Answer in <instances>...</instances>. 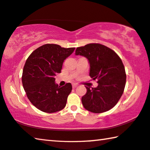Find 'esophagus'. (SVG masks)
Instances as JSON below:
<instances>
[{"label":"esophagus","instance_id":"1","mask_svg":"<svg viewBox=\"0 0 150 150\" xmlns=\"http://www.w3.org/2000/svg\"><path fill=\"white\" fill-rule=\"evenodd\" d=\"M72 86H73V88H76V87H77L78 85H77V84H73Z\"/></svg>","mask_w":150,"mask_h":150}]
</instances>
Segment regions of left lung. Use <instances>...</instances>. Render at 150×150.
<instances>
[{
	"instance_id": "8db88e82",
	"label": "left lung",
	"mask_w": 150,
	"mask_h": 150,
	"mask_svg": "<svg viewBox=\"0 0 150 150\" xmlns=\"http://www.w3.org/2000/svg\"><path fill=\"white\" fill-rule=\"evenodd\" d=\"M75 55L87 58L90 77L98 80L96 87H86L87 93L81 98L84 108L93 113L110 110L120 100L126 85V72L121 59L113 50L99 44L79 47Z\"/></svg>"
}]
</instances>
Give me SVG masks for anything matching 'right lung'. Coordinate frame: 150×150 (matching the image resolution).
<instances>
[{
  "label": "right lung",
  "instance_id": "1",
  "mask_svg": "<svg viewBox=\"0 0 150 150\" xmlns=\"http://www.w3.org/2000/svg\"><path fill=\"white\" fill-rule=\"evenodd\" d=\"M75 49L47 44L37 48L27 59L22 85L29 100L40 110L53 113L65 108L72 85L69 83L59 87L55 76L61 73L63 62Z\"/></svg>",
  "mask_w": 150,
  "mask_h": 150
}]
</instances>
